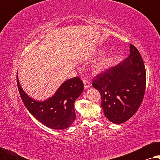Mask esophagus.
Here are the masks:
<instances>
[{
    "label": "esophagus",
    "instance_id": "obj_1",
    "mask_svg": "<svg viewBox=\"0 0 160 160\" xmlns=\"http://www.w3.org/2000/svg\"><path fill=\"white\" fill-rule=\"evenodd\" d=\"M83 83H84V89H85L90 88V87H92L90 82H89V81H88V80L83 79Z\"/></svg>",
    "mask_w": 160,
    "mask_h": 160
}]
</instances>
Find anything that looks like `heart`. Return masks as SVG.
Here are the masks:
<instances>
[{"label":"heart","mask_w":160,"mask_h":160,"mask_svg":"<svg viewBox=\"0 0 160 160\" xmlns=\"http://www.w3.org/2000/svg\"><path fill=\"white\" fill-rule=\"evenodd\" d=\"M104 49H100L98 51V54H103ZM116 60V54H111L102 57L101 59L98 60V62L96 63L95 66V71L96 73H103V72L108 71L110 69L114 62Z\"/></svg>","instance_id":"1"}]
</instances>
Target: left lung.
Returning <instances> with one entry per match:
<instances>
[{"instance_id":"left-lung-1","label":"left lung","mask_w":160,"mask_h":160,"mask_svg":"<svg viewBox=\"0 0 160 160\" xmlns=\"http://www.w3.org/2000/svg\"><path fill=\"white\" fill-rule=\"evenodd\" d=\"M146 82L143 59L138 50L130 44L128 58L93 81V87L101 95V106L107 119L114 124L130 119L141 106Z\"/></svg>"}]
</instances>
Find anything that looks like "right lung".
Here are the masks:
<instances>
[{
  "label": "right lung",
  "mask_w": 160,
  "mask_h": 160,
  "mask_svg": "<svg viewBox=\"0 0 160 160\" xmlns=\"http://www.w3.org/2000/svg\"><path fill=\"white\" fill-rule=\"evenodd\" d=\"M17 87L23 103L28 111L45 126L54 130L69 128L76 119L74 102L84 90L78 77L66 80L52 97L43 100H35L24 91L17 73Z\"/></svg>",
  "instance_id": "obj_1"
}]
</instances>
